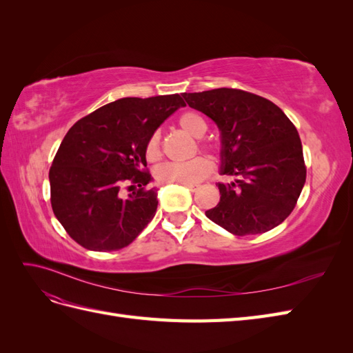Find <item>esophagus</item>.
Instances as JSON below:
<instances>
[{"mask_svg":"<svg viewBox=\"0 0 353 353\" xmlns=\"http://www.w3.org/2000/svg\"><path fill=\"white\" fill-rule=\"evenodd\" d=\"M184 187H187L190 191H196L199 187L197 185H184Z\"/></svg>","mask_w":353,"mask_h":353,"instance_id":"obj_1","label":"esophagus"}]
</instances>
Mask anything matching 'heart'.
I'll list each match as a JSON object with an SVG mask.
<instances>
[{
    "label": "heart",
    "instance_id": "1",
    "mask_svg": "<svg viewBox=\"0 0 353 353\" xmlns=\"http://www.w3.org/2000/svg\"><path fill=\"white\" fill-rule=\"evenodd\" d=\"M178 126L188 135L199 138L197 147L201 152H206L210 156L219 154V145L201 140V137L208 131V123L197 112H184L178 117ZM144 153L148 162H157L162 157V140L160 134L153 132L145 143ZM212 170V163L206 157L197 156L184 163H165L154 170V178L159 184H179V185H193L205 179Z\"/></svg>",
    "mask_w": 353,
    "mask_h": 353
}]
</instances>
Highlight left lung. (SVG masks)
I'll return each instance as SVG.
<instances>
[{
    "mask_svg": "<svg viewBox=\"0 0 353 353\" xmlns=\"http://www.w3.org/2000/svg\"><path fill=\"white\" fill-rule=\"evenodd\" d=\"M222 135L221 200L206 216L236 236L275 228L293 212L306 181L302 143L284 112L261 95L236 88L184 92Z\"/></svg>",
    "mask_w": 353,
    "mask_h": 353,
    "instance_id": "left-lung-1",
    "label": "left lung"
}]
</instances>
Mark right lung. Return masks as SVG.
Wrapping results in <instances>:
<instances>
[{"instance_id": "add662e5", "label": "right lung", "mask_w": 353, "mask_h": 353, "mask_svg": "<svg viewBox=\"0 0 353 353\" xmlns=\"http://www.w3.org/2000/svg\"><path fill=\"white\" fill-rule=\"evenodd\" d=\"M181 105L179 94L125 97L82 117L68 131L50 168L51 208L82 248H126L154 216L157 190L147 188L145 143ZM137 187L121 196V188Z\"/></svg>"}]
</instances>
